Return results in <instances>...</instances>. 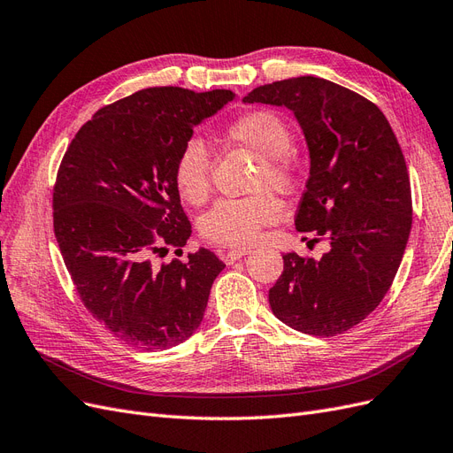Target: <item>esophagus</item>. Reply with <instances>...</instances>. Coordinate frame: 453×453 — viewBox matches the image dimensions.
<instances>
[{"mask_svg": "<svg viewBox=\"0 0 453 453\" xmlns=\"http://www.w3.org/2000/svg\"><path fill=\"white\" fill-rule=\"evenodd\" d=\"M250 253V250H245V248H236V250H230V251H225V253H221V258L225 260L226 265H232V263H236L238 258H242V257H245Z\"/></svg>", "mask_w": 453, "mask_h": 453, "instance_id": "obj_1", "label": "esophagus"}]
</instances>
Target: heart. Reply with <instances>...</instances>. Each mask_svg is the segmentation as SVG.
I'll return each instance as SVG.
<instances>
[{
  "instance_id": "heart-1",
  "label": "heart",
  "mask_w": 453,
  "mask_h": 453,
  "mask_svg": "<svg viewBox=\"0 0 453 453\" xmlns=\"http://www.w3.org/2000/svg\"><path fill=\"white\" fill-rule=\"evenodd\" d=\"M226 135L260 157L257 187L291 188L295 183V166L289 158L293 135L285 120L268 109L245 113L232 120ZM173 181L180 195L198 203L210 190V158L200 140H188L173 164ZM278 202L266 193L248 198H223L200 217V234L217 245L245 248L251 245L260 228L278 219Z\"/></svg>"
}]
</instances>
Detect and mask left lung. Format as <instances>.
<instances>
[{"label":"left lung","instance_id":"obj_1","mask_svg":"<svg viewBox=\"0 0 453 453\" xmlns=\"http://www.w3.org/2000/svg\"><path fill=\"white\" fill-rule=\"evenodd\" d=\"M243 102L295 113L310 153L295 226L328 242L321 258L283 253L270 308L300 333H346L381 303L406 250L412 193L401 145L372 102L321 77L257 87Z\"/></svg>","mask_w":453,"mask_h":453}]
</instances>
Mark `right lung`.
Returning <instances> with one entry per match:
<instances>
[{
	"label": "right lung",
	"instance_id": "1",
	"mask_svg": "<svg viewBox=\"0 0 453 453\" xmlns=\"http://www.w3.org/2000/svg\"><path fill=\"white\" fill-rule=\"evenodd\" d=\"M234 98L143 88L96 111L62 158L52 217L65 268L92 318L135 349L193 336L225 268L203 248L162 265L155 255L180 253L193 232L173 181L177 155L195 127Z\"/></svg>",
	"mask_w": 453,
	"mask_h": 453
}]
</instances>
